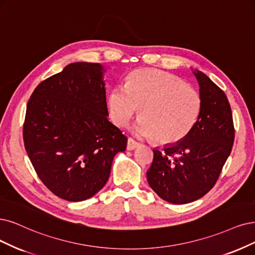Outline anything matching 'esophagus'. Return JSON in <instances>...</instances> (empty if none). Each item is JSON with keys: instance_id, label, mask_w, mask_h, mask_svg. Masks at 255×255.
I'll use <instances>...</instances> for the list:
<instances>
[{"instance_id": "1", "label": "esophagus", "mask_w": 255, "mask_h": 255, "mask_svg": "<svg viewBox=\"0 0 255 255\" xmlns=\"http://www.w3.org/2000/svg\"><path fill=\"white\" fill-rule=\"evenodd\" d=\"M139 146V143H137L136 140H134L133 138L129 137L128 138V142H127V150H129V151H131V150H134L136 147Z\"/></svg>"}]
</instances>
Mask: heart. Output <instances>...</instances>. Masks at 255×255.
<instances>
[{
    "mask_svg": "<svg viewBox=\"0 0 255 255\" xmlns=\"http://www.w3.org/2000/svg\"><path fill=\"white\" fill-rule=\"evenodd\" d=\"M139 108L133 132L157 143L181 142L195 126L202 109L200 93L174 75L157 69H138L129 74L125 87L113 88L108 97L110 119L126 127Z\"/></svg>",
    "mask_w": 255,
    "mask_h": 255,
    "instance_id": "heart-1",
    "label": "heart"
}]
</instances>
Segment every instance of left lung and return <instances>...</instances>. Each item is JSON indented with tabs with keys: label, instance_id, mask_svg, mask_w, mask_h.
<instances>
[{
	"label": "left lung",
	"instance_id": "1",
	"mask_svg": "<svg viewBox=\"0 0 255 255\" xmlns=\"http://www.w3.org/2000/svg\"><path fill=\"white\" fill-rule=\"evenodd\" d=\"M200 87L202 109L195 126L181 142L153 149L147 171L152 190L168 203L201 199L218 181L231 153L234 127L224 91L200 70L191 69Z\"/></svg>",
	"mask_w": 255,
	"mask_h": 255
}]
</instances>
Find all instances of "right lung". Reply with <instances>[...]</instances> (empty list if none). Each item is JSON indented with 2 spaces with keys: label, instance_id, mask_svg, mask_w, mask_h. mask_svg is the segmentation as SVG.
Here are the masks:
<instances>
[{
  "label": "right lung",
  "instance_id": "right-lung-1",
  "mask_svg": "<svg viewBox=\"0 0 255 255\" xmlns=\"http://www.w3.org/2000/svg\"><path fill=\"white\" fill-rule=\"evenodd\" d=\"M99 63H71L37 85L28 101L25 149L41 181L69 202L90 199L106 185L127 137L108 120Z\"/></svg>",
  "mask_w": 255,
  "mask_h": 255
}]
</instances>
